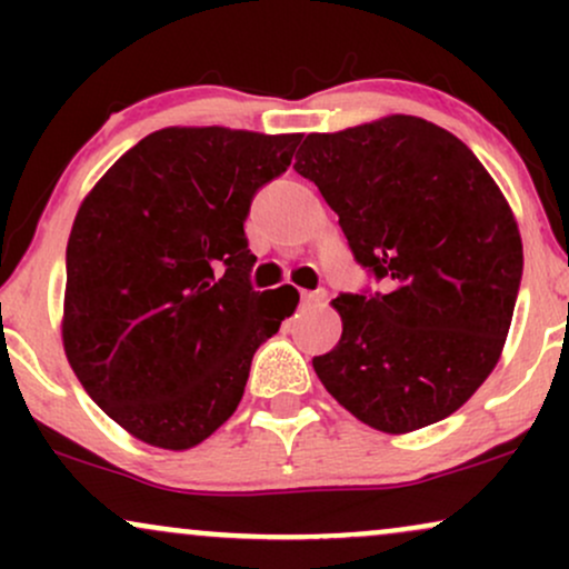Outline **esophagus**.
<instances>
[{"label": "esophagus", "mask_w": 569, "mask_h": 569, "mask_svg": "<svg viewBox=\"0 0 569 569\" xmlns=\"http://www.w3.org/2000/svg\"><path fill=\"white\" fill-rule=\"evenodd\" d=\"M299 299H302V307H310V305H318V302H323L326 299V291H302L299 293Z\"/></svg>", "instance_id": "obj_1"}]
</instances>
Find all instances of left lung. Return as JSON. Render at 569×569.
Here are the masks:
<instances>
[{
  "mask_svg": "<svg viewBox=\"0 0 569 569\" xmlns=\"http://www.w3.org/2000/svg\"><path fill=\"white\" fill-rule=\"evenodd\" d=\"M293 171L321 189L382 291L339 293L318 380L382 433L433 426L498 363L519 297V227L476 154L420 117L310 133Z\"/></svg>",
  "mask_w": 569,
  "mask_h": 569,
  "instance_id": "8db88e82",
  "label": "left lung"
}]
</instances>
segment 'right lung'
Masks as SVG:
<instances>
[{
    "label": "right lung",
    "instance_id": "obj_1",
    "mask_svg": "<svg viewBox=\"0 0 569 569\" xmlns=\"http://www.w3.org/2000/svg\"><path fill=\"white\" fill-rule=\"evenodd\" d=\"M299 139L158 130L77 211L63 350L88 396L136 439L189 449L224 426L253 352L297 307L291 286L253 291L243 221Z\"/></svg>",
    "mask_w": 569,
    "mask_h": 569
}]
</instances>
